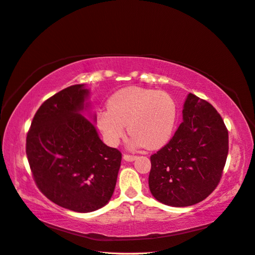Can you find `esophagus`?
Segmentation results:
<instances>
[{
	"mask_svg": "<svg viewBox=\"0 0 255 255\" xmlns=\"http://www.w3.org/2000/svg\"><path fill=\"white\" fill-rule=\"evenodd\" d=\"M136 156L135 155H129V154H123V159L128 160V161H133L135 160Z\"/></svg>",
	"mask_w": 255,
	"mask_h": 255,
	"instance_id": "34e87169",
	"label": "esophagus"
}]
</instances>
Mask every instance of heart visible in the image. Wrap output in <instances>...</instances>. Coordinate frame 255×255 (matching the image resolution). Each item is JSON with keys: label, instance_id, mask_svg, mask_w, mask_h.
I'll list each match as a JSON object with an SVG mask.
<instances>
[{"label": "heart", "instance_id": "b5f03b06", "mask_svg": "<svg viewBox=\"0 0 255 255\" xmlns=\"http://www.w3.org/2000/svg\"><path fill=\"white\" fill-rule=\"evenodd\" d=\"M107 109L97 116L99 128L111 145H117L126 135L132 143L145 149H158L173 134L177 107L170 95L141 87H127L109 99Z\"/></svg>", "mask_w": 255, "mask_h": 255}]
</instances>
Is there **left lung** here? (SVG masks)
Returning a JSON list of instances; mask_svg holds the SVG:
<instances>
[{
    "mask_svg": "<svg viewBox=\"0 0 255 255\" xmlns=\"http://www.w3.org/2000/svg\"><path fill=\"white\" fill-rule=\"evenodd\" d=\"M228 152L229 134L221 116L205 100L189 94L174 136L150 157L151 194L175 207L203 201L220 182Z\"/></svg>",
    "mask_w": 255,
    "mask_h": 255,
    "instance_id": "1",
    "label": "left lung"
}]
</instances>
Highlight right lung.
I'll use <instances>...</instances> for the list:
<instances>
[{
  "label": "right lung",
  "instance_id": "obj_1",
  "mask_svg": "<svg viewBox=\"0 0 255 255\" xmlns=\"http://www.w3.org/2000/svg\"><path fill=\"white\" fill-rule=\"evenodd\" d=\"M89 90L73 85L44 101L26 137V155L42 194L67 210L90 213L111 200L121 152L100 139L95 126L81 112ZM96 121V116H94Z\"/></svg>",
  "mask_w": 255,
  "mask_h": 255
}]
</instances>
